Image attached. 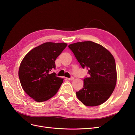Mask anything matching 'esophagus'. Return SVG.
<instances>
[{"mask_svg":"<svg viewBox=\"0 0 135 135\" xmlns=\"http://www.w3.org/2000/svg\"><path fill=\"white\" fill-rule=\"evenodd\" d=\"M66 79H68V80H73V79H74V77L73 76H71V77H70V78H66Z\"/></svg>","mask_w":135,"mask_h":135,"instance_id":"esophagus-1","label":"esophagus"}]
</instances>
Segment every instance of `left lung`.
Returning <instances> with one entry per match:
<instances>
[{
	"instance_id": "1",
	"label": "left lung",
	"mask_w": 135,
	"mask_h": 135,
	"mask_svg": "<svg viewBox=\"0 0 135 135\" xmlns=\"http://www.w3.org/2000/svg\"><path fill=\"white\" fill-rule=\"evenodd\" d=\"M83 69L88 70L89 77L83 80L82 89L76 92L78 99L88 107L100 105L111 96L117 82L115 61L108 50L91 41L69 45Z\"/></svg>"
}]
</instances>
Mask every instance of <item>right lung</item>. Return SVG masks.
I'll use <instances>...</instances> for the list:
<instances>
[{"instance_id": "right-lung-1", "label": "right lung", "mask_w": 135, "mask_h": 135, "mask_svg": "<svg viewBox=\"0 0 135 135\" xmlns=\"http://www.w3.org/2000/svg\"><path fill=\"white\" fill-rule=\"evenodd\" d=\"M65 43L47 42L31 50L20 64L18 76L27 95L37 102H43L56 95L63 79L52 71L55 60L66 48Z\"/></svg>"}]
</instances>
